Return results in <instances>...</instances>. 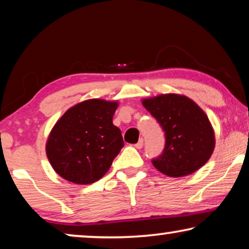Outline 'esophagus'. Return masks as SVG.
Wrapping results in <instances>:
<instances>
[{
  "mask_svg": "<svg viewBox=\"0 0 249 249\" xmlns=\"http://www.w3.org/2000/svg\"><path fill=\"white\" fill-rule=\"evenodd\" d=\"M142 145H144V142H142V139H141V141H139L137 144L135 145V147L137 148V149H141L142 147Z\"/></svg>",
  "mask_w": 249,
  "mask_h": 249,
  "instance_id": "obj_1",
  "label": "esophagus"
}]
</instances>
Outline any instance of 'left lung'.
Segmentation results:
<instances>
[{
    "mask_svg": "<svg viewBox=\"0 0 249 249\" xmlns=\"http://www.w3.org/2000/svg\"><path fill=\"white\" fill-rule=\"evenodd\" d=\"M142 104L165 131V148L152 163L163 175L180 178L192 175L209 161L215 134L205 112L181 94L142 98Z\"/></svg>",
    "mask_w": 249,
    "mask_h": 249,
    "instance_id": "8db88e82",
    "label": "left lung"
}]
</instances>
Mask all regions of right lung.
Returning a JSON list of instances; mask_svg holds the SVG:
<instances>
[{"label":"right lung","mask_w":249,"mask_h":249,"mask_svg":"<svg viewBox=\"0 0 249 249\" xmlns=\"http://www.w3.org/2000/svg\"><path fill=\"white\" fill-rule=\"evenodd\" d=\"M118 101L90 98L64 112L47 137L45 149L54 171L76 185L100 180L124 147L112 122Z\"/></svg>","instance_id":"1"}]
</instances>
